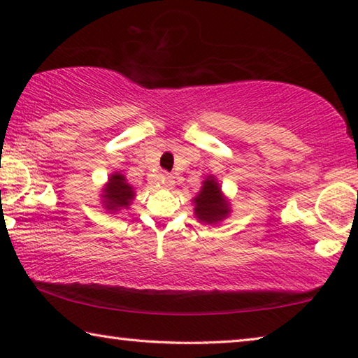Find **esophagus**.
Listing matches in <instances>:
<instances>
[{
	"label": "esophagus",
	"instance_id": "obj_1",
	"mask_svg": "<svg viewBox=\"0 0 358 358\" xmlns=\"http://www.w3.org/2000/svg\"><path fill=\"white\" fill-rule=\"evenodd\" d=\"M162 185H164V187H167V189H172L175 185V180L171 173H164V177H162Z\"/></svg>",
	"mask_w": 358,
	"mask_h": 358
}]
</instances>
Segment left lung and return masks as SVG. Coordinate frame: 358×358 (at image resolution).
I'll return each instance as SVG.
<instances>
[{"label": "left lung", "instance_id": "left-lung-1", "mask_svg": "<svg viewBox=\"0 0 358 358\" xmlns=\"http://www.w3.org/2000/svg\"><path fill=\"white\" fill-rule=\"evenodd\" d=\"M192 205L194 216L197 217L199 222L210 224V226H216V224L222 222L232 213V205H230L229 199L224 196L220 181L215 175L205 177L201 191L192 199Z\"/></svg>", "mask_w": 358, "mask_h": 358}]
</instances>
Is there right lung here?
<instances>
[{
  "label": "right lung",
  "mask_w": 358,
  "mask_h": 358,
  "mask_svg": "<svg viewBox=\"0 0 358 358\" xmlns=\"http://www.w3.org/2000/svg\"><path fill=\"white\" fill-rule=\"evenodd\" d=\"M134 199V186L128 183V180H126L123 173L113 172L108 175L107 183L101 189V203L107 213L117 215L123 210H129Z\"/></svg>",
  "instance_id": "1"
}]
</instances>
